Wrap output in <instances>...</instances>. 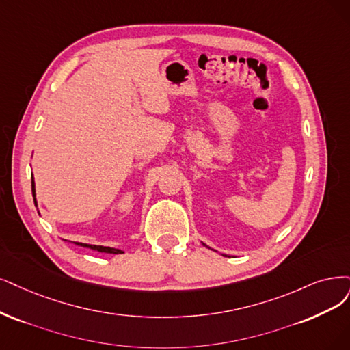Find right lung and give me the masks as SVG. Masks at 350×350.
Returning a JSON list of instances; mask_svg holds the SVG:
<instances>
[{
  "label": "right lung",
  "instance_id": "right-lung-1",
  "mask_svg": "<svg viewBox=\"0 0 350 350\" xmlns=\"http://www.w3.org/2000/svg\"><path fill=\"white\" fill-rule=\"evenodd\" d=\"M31 190H33V196H34V182H33V180H31ZM79 245H83V247H86V248L95 250V251H99V252H108V254H122V251H120V250L109 248V247H102V245H88V243H79Z\"/></svg>",
  "mask_w": 350,
  "mask_h": 350
}]
</instances>
